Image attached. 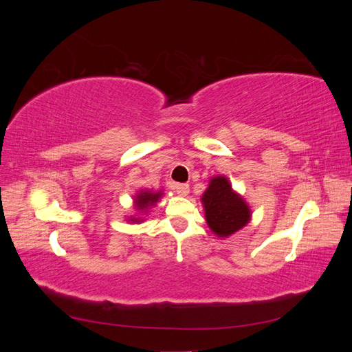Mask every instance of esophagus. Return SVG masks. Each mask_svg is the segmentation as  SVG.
Returning <instances> with one entry per match:
<instances>
[{
	"label": "esophagus",
	"mask_w": 352,
	"mask_h": 352,
	"mask_svg": "<svg viewBox=\"0 0 352 352\" xmlns=\"http://www.w3.org/2000/svg\"><path fill=\"white\" fill-rule=\"evenodd\" d=\"M175 190L182 197H186L189 194V185L188 184H175Z\"/></svg>",
	"instance_id": "34e87169"
}]
</instances>
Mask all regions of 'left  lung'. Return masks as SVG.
Returning a JSON list of instances; mask_svg holds the SVG:
<instances>
[{
	"mask_svg": "<svg viewBox=\"0 0 352 352\" xmlns=\"http://www.w3.org/2000/svg\"><path fill=\"white\" fill-rule=\"evenodd\" d=\"M202 204L210 229L220 238L238 232L251 217L247 202L233 192L229 180L223 176L211 179L210 186L202 195Z\"/></svg>",
	"mask_w": 352,
	"mask_h": 352,
	"instance_id": "8db88e82",
	"label": "left lung"
}]
</instances>
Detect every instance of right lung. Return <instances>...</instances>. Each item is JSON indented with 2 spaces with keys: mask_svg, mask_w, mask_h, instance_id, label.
<instances>
[{
  "mask_svg": "<svg viewBox=\"0 0 352 352\" xmlns=\"http://www.w3.org/2000/svg\"><path fill=\"white\" fill-rule=\"evenodd\" d=\"M160 197H162V194H160V192H150V190H148V192L145 190V192L138 194V197L135 199L138 210H145L148 207L154 206ZM135 220H138V219H135Z\"/></svg>",
  "mask_w": 352,
  "mask_h": 352,
  "instance_id": "add662e5",
  "label": "right lung"
}]
</instances>
